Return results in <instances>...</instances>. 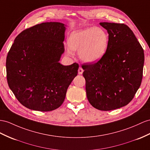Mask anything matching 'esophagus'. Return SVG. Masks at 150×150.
Returning a JSON list of instances; mask_svg holds the SVG:
<instances>
[{
	"label": "esophagus",
	"instance_id": "obj_1",
	"mask_svg": "<svg viewBox=\"0 0 150 150\" xmlns=\"http://www.w3.org/2000/svg\"><path fill=\"white\" fill-rule=\"evenodd\" d=\"M83 71V70L82 68L81 67H80L79 68V70H78V74H79V75H81V74H82Z\"/></svg>",
	"mask_w": 150,
	"mask_h": 150
}]
</instances>
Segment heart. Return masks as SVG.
<instances>
[{"label": "heart", "instance_id": "1", "mask_svg": "<svg viewBox=\"0 0 150 150\" xmlns=\"http://www.w3.org/2000/svg\"><path fill=\"white\" fill-rule=\"evenodd\" d=\"M67 52L72 55L73 51L79 52L82 61L94 63L105 54L108 45V37L100 28L90 27L73 32L68 39Z\"/></svg>", "mask_w": 150, "mask_h": 150}]
</instances>
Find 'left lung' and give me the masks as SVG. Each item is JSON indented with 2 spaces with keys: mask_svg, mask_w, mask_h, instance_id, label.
<instances>
[{
  "mask_svg": "<svg viewBox=\"0 0 150 150\" xmlns=\"http://www.w3.org/2000/svg\"><path fill=\"white\" fill-rule=\"evenodd\" d=\"M108 32V45L98 62L82 64L83 76L90 104L110 111L132 101L143 79L144 50L128 26L103 22Z\"/></svg>",
  "mask_w": 150,
  "mask_h": 150,
  "instance_id": "obj_1",
  "label": "left lung"
}]
</instances>
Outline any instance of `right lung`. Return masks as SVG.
I'll return each instance as SVG.
<instances>
[{
  "mask_svg": "<svg viewBox=\"0 0 150 150\" xmlns=\"http://www.w3.org/2000/svg\"><path fill=\"white\" fill-rule=\"evenodd\" d=\"M65 30L61 23H42L23 30L14 39L7 56V80L26 108L40 112L59 108L77 75V63H59L64 51Z\"/></svg>",
  "mask_w": 150,
  "mask_h": 150,
  "instance_id": "add662e5",
  "label": "right lung"
}]
</instances>
